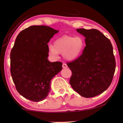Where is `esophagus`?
I'll return each instance as SVG.
<instances>
[{
  "label": "esophagus",
  "mask_w": 123,
  "mask_h": 123,
  "mask_svg": "<svg viewBox=\"0 0 123 123\" xmlns=\"http://www.w3.org/2000/svg\"><path fill=\"white\" fill-rule=\"evenodd\" d=\"M62 67H63V68H67V64L64 63L62 64Z\"/></svg>",
  "instance_id": "1"
}]
</instances>
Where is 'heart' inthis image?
<instances>
[{
    "label": "heart",
    "mask_w": 123,
    "mask_h": 123,
    "mask_svg": "<svg viewBox=\"0 0 123 123\" xmlns=\"http://www.w3.org/2000/svg\"><path fill=\"white\" fill-rule=\"evenodd\" d=\"M85 41L82 37L64 36L54 42L53 46L49 47L50 55L57 57L58 54H63L64 59L72 61L78 58L85 47Z\"/></svg>",
    "instance_id": "obj_1"
}]
</instances>
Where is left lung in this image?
<instances>
[{"label": "left lung", "instance_id": "obj_1", "mask_svg": "<svg viewBox=\"0 0 123 123\" xmlns=\"http://www.w3.org/2000/svg\"><path fill=\"white\" fill-rule=\"evenodd\" d=\"M76 31L85 37L86 46L78 59L67 63L72 72L69 83L82 97H94L106 90L112 81L116 69L113 47L97 29Z\"/></svg>", "mask_w": 123, "mask_h": 123}]
</instances>
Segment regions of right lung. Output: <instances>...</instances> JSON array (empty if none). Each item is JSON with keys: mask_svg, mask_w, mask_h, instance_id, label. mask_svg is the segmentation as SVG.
<instances>
[{"mask_svg": "<svg viewBox=\"0 0 123 123\" xmlns=\"http://www.w3.org/2000/svg\"><path fill=\"white\" fill-rule=\"evenodd\" d=\"M58 30L45 25L31 26L16 39L10 54V72L17 91L29 100L38 102L50 91L51 80L62 63L48 60V43Z\"/></svg>", "mask_w": 123, "mask_h": 123, "instance_id": "right-lung-1", "label": "right lung"}]
</instances>
